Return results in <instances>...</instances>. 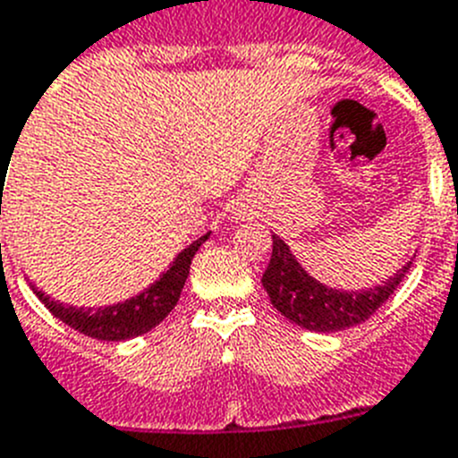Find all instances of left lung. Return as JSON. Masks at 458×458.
Segmentation results:
<instances>
[{"mask_svg": "<svg viewBox=\"0 0 458 458\" xmlns=\"http://www.w3.org/2000/svg\"><path fill=\"white\" fill-rule=\"evenodd\" d=\"M272 258L262 274V285L281 316L311 332H339L369 320L394 295V290L412 265L408 262L383 285L360 293H341L309 276L281 237L272 234Z\"/></svg>", "mask_w": 458, "mask_h": 458, "instance_id": "1", "label": "left lung"}]
</instances>
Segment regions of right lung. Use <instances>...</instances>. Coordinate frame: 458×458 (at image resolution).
Wrapping results in <instances>:
<instances>
[{"label": "right lung", "instance_id": "add662e5", "mask_svg": "<svg viewBox=\"0 0 458 458\" xmlns=\"http://www.w3.org/2000/svg\"><path fill=\"white\" fill-rule=\"evenodd\" d=\"M207 237L209 234H202L200 240L193 242L189 249H184L180 256L174 258L168 272L163 274L157 284L149 285L140 295L122 301V304L101 306V309H75V306H64L59 301L50 300L46 293L37 290L34 285H31V290L37 293L38 300L46 304V309L55 318H59L62 323L78 329L85 336L98 341L133 339V336H140V334L157 327L163 318L177 306L186 276H189L191 260H193V256H196V251Z\"/></svg>", "mask_w": 458, "mask_h": 458}]
</instances>
